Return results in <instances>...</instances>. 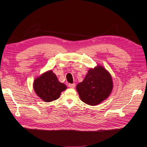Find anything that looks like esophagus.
I'll list each match as a JSON object with an SVG mask.
<instances>
[{
    "label": "esophagus",
    "mask_w": 147,
    "mask_h": 147,
    "mask_svg": "<svg viewBox=\"0 0 147 147\" xmlns=\"http://www.w3.org/2000/svg\"><path fill=\"white\" fill-rule=\"evenodd\" d=\"M68 86H69L71 88H74L75 86H76V85H75L74 83H73V84H68Z\"/></svg>",
    "instance_id": "34e87169"
}]
</instances>
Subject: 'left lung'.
Wrapping results in <instances>:
<instances>
[{
	"label": "left lung",
	"mask_w": 147,
	"mask_h": 147,
	"mask_svg": "<svg viewBox=\"0 0 147 147\" xmlns=\"http://www.w3.org/2000/svg\"><path fill=\"white\" fill-rule=\"evenodd\" d=\"M113 88L110 73L101 65L90 68L84 80L76 85L81 100L91 106L98 105L107 99Z\"/></svg>",
	"instance_id": "obj_1"
}]
</instances>
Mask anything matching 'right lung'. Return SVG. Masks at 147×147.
Wrapping results in <instances>:
<instances>
[{
	"label": "right lung",
	"instance_id": "obj_1",
	"mask_svg": "<svg viewBox=\"0 0 147 147\" xmlns=\"http://www.w3.org/2000/svg\"><path fill=\"white\" fill-rule=\"evenodd\" d=\"M33 88L35 93L42 100L51 102L60 97L61 92L67 86L58 80L56 75L49 70L44 73L34 81Z\"/></svg>",
	"mask_w": 147,
	"mask_h": 147
}]
</instances>
